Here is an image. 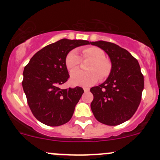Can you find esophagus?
<instances>
[{
    "mask_svg": "<svg viewBox=\"0 0 160 160\" xmlns=\"http://www.w3.org/2000/svg\"><path fill=\"white\" fill-rule=\"evenodd\" d=\"M83 90H84L85 92H88L90 90V89L88 88H83Z\"/></svg>",
    "mask_w": 160,
    "mask_h": 160,
    "instance_id": "1",
    "label": "esophagus"
}]
</instances>
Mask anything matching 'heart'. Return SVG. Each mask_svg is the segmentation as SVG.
<instances>
[{
    "instance_id": "1",
    "label": "heart",
    "mask_w": 160,
    "mask_h": 160,
    "mask_svg": "<svg viewBox=\"0 0 160 160\" xmlns=\"http://www.w3.org/2000/svg\"><path fill=\"white\" fill-rule=\"evenodd\" d=\"M83 59H92L88 66L89 71H76L71 74L70 82L75 86L88 87L96 83L101 78V80L107 79L112 70L111 60L105 57V53L101 48L89 46L82 49ZM82 59L76 49H72L67 53L65 64L67 70L73 72L79 68Z\"/></svg>"
}]
</instances>
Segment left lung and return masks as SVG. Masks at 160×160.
I'll return each instance as SVG.
<instances>
[{
	"mask_svg": "<svg viewBox=\"0 0 160 160\" xmlns=\"http://www.w3.org/2000/svg\"><path fill=\"white\" fill-rule=\"evenodd\" d=\"M108 55L112 70L101 85L90 88V104L95 118L107 125L129 120L138 109L144 88V77L138 60L129 52L109 42H90Z\"/></svg>",
	"mask_w": 160,
	"mask_h": 160,
	"instance_id": "8db88e82",
	"label": "left lung"
}]
</instances>
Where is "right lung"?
I'll list each match as a JSON object with an SVG mask.
<instances>
[{"mask_svg": "<svg viewBox=\"0 0 160 160\" xmlns=\"http://www.w3.org/2000/svg\"><path fill=\"white\" fill-rule=\"evenodd\" d=\"M90 43L62 38L37 52L25 67L22 87L32 114L40 122L59 126L71 119L84 91L80 87L59 88L70 77L65 59L72 49Z\"/></svg>", "mask_w": 160, "mask_h": 160, "instance_id": "obj_1", "label": "right lung"}]
</instances>
